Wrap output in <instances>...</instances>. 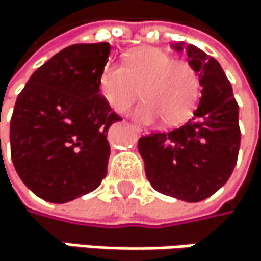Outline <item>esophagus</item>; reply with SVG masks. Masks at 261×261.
Masks as SVG:
<instances>
[{"label":"esophagus","instance_id":"34e87169","mask_svg":"<svg viewBox=\"0 0 261 261\" xmlns=\"http://www.w3.org/2000/svg\"><path fill=\"white\" fill-rule=\"evenodd\" d=\"M133 129H135L136 133H139V135H142V133H144V129H142V128H139V126H133Z\"/></svg>","mask_w":261,"mask_h":261}]
</instances>
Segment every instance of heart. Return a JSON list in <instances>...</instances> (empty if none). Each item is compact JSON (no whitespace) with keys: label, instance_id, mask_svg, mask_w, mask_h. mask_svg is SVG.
<instances>
[{"label":"heart","instance_id":"heart-1","mask_svg":"<svg viewBox=\"0 0 261 261\" xmlns=\"http://www.w3.org/2000/svg\"><path fill=\"white\" fill-rule=\"evenodd\" d=\"M99 89L110 108L119 114L126 113L141 92L144 102L133 113L138 122L153 123L162 117L175 125L186 120L195 108L199 79L187 62H178L156 47H142L129 52L123 66L105 65Z\"/></svg>","mask_w":261,"mask_h":261}]
</instances>
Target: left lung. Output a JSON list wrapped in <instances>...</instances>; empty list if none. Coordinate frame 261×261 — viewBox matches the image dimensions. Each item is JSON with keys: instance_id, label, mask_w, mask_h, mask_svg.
<instances>
[{"instance_id": "1", "label": "left lung", "mask_w": 261, "mask_h": 261, "mask_svg": "<svg viewBox=\"0 0 261 261\" xmlns=\"http://www.w3.org/2000/svg\"><path fill=\"white\" fill-rule=\"evenodd\" d=\"M187 54L198 74L201 99L193 117L169 133L139 139L145 176L159 193L186 202L212 196L230 178L238 158V105L221 65L190 43H172Z\"/></svg>"}]
</instances>
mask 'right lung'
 <instances>
[{"label":"right lung","instance_id":"right-lung-1","mask_svg":"<svg viewBox=\"0 0 261 261\" xmlns=\"http://www.w3.org/2000/svg\"><path fill=\"white\" fill-rule=\"evenodd\" d=\"M110 52V43L65 47L31 75L16 99L12 161L24 186L44 201H72L107 176V135L122 120L99 89Z\"/></svg>","mask_w":261,"mask_h":261}]
</instances>
